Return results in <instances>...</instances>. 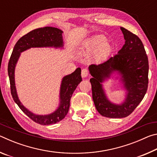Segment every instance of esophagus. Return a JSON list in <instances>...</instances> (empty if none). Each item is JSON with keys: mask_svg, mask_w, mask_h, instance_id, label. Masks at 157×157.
<instances>
[{"mask_svg": "<svg viewBox=\"0 0 157 157\" xmlns=\"http://www.w3.org/2000/svg\"><path fill=\"white\" fill-rule=\"evenodd\" d=\"M81 75L82 78H86L87 76L89 75V71L88 69L86 68H83L82 70V73H81Z\"/></svg>", "mask_w": 157, "mask_h": 157, "instance_id": "34e87169", "label": "esophagus"}]
</instances>
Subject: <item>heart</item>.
Wrapping results in <instances>:
<instances>
[{"label": "heart", "instance_id": "heart-1", "mask_svg": "<svg viewBox=\"0 0 157 157\" xmlns=\"http://www.w3.org/2000/svg\"><path fill=\"white\" fill-rule=\"evenodd\" d=\"M111 46L106 41V37L98 34L91 37L85 44L83 52L85 54H91L95 52V57L98 59H103L110 54Z\"/></svg>", "mask_w": 157, "mask_h": 157}]
</instances>
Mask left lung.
<instances>
[{
	"label": "left lung",
	"mask_w": 157,
	"mask_h": 157,
	"mask_svg": "<svg viewBox=\"0 0 157 157\" xmlns=\"http://www.w3.org/2000/svg\"><path fill=\"white\" fill-rule=\"evenodd\" d=\"M121 29L125 42L118 54L100 64L89 66L95 108L102 116L111 118L130 115L143 99L148 86L149 63L144 46L136 34L124 28ZM116 71L121 75L127 91L126 100L121 105L111 103L107 99L101 84Z\"/></svg>",
	"instance_id": "8db88e82"
}]
</instances>
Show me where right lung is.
<instances>
[{"label": "right lung", "instance_id": "right-lung-1", "mask_svg": "<svg viewBox=\"0 0 157 157\" xmlns=\"http://www.w3.org/2000/svg\"><path fill=\"white\" fill-rule=\"evenodd\" d=\"M62 33L63 32L59 29L52 27L37 28L30 31L18 39L13 49L8 63V75L13 99L23 113L34 122L42 125L57 123L64 118L70 107V101L73 92L82 81L81 68H78L73 73L63 78L60 88V104L57 109L48 115L41 116L36 115L28 110L18 100L14 81L15 66L21 52L30 48H62L63 46Z\"/></svg>", "mask_w": 157, "mask_h": 157}]
</instances>
